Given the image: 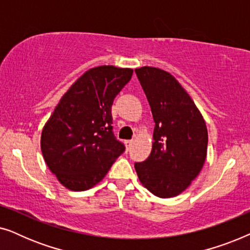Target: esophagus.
<instances>
[{"instance_id": "1", "label": "esophagus", "mask_w": 250, "mask_h": 250, "mask_svg": "<svg viewBox=\"0 0 250 250\" xmlns=\"http://www.w3.org/2000/svg\"><path fill=\"white\" fill-rule=\"evenodd\" d=\"M132 145H133V140H126V141H125V146H126V148H127V149L131 148Z\"/></svg>"}]
</instances>
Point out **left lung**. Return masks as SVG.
<instances>
[{
    "mask_svg": "<svg viewBox=\"0 0 250 250\" xmlns=\"http://www.w3.org/2000/svg\"><path fill=\"white\" fill-rule=\"evenodd\" d=\"M155 121L150 156L135 163L140 182L159 198L182 193L203 168L208 132L205 119L175 77L155 67L135 69Z\"/></svg>",
    "mask_w": 250,
    "mask_h": 250,
    "instance_id": "obj_1",
    "label": "left lung"
}]
</instances>
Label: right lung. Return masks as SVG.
Listing matches in <instances>:
<instances>
[{"label": "right lung", "instance_id": "right-lung-1", "mask_svg": "<svg viewBox=\"0 0 250 250\" xmlns=\"http://www.w3.org/2000/svg\"><path fill=\"white\" fill-rule=\"evenodd\" d=\"M131 68L100 66L82 75L60 99L41 135L47 167L71 191L93 188L125 146L112 133L111 105Z\"/></svg>", "mask_w": 250, "mask_h": 250}]
</instances>
